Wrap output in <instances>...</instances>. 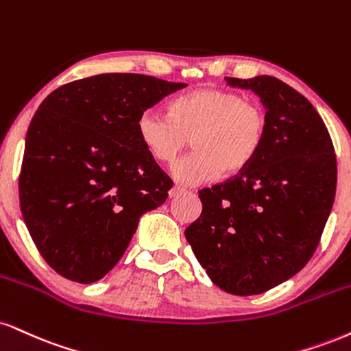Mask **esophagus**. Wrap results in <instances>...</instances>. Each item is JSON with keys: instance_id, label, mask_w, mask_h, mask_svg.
I'll use <instances>...</instances> for the list:
<instances>
[{"instance_id": "1", "label": "esophagus", "mask_w": 351, "mask_h": 351, "mask_svg": "<svg viewBox=\"0 0 351 351\" xmlns=\"http://www.w3.org/2000/svg\"><path fill=\"white\" fill-rule=\"evenodd\" d=\"M168 194H170V197H178V196H181V194H184V189L175 186V188L170 189V193H168Z\"/></svg>"}]
</instances>
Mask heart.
<instances>
[{
    "label": "heart",
    "mask_w": 351,
    "mask_h": 351,
    "mask_svg": "<svg viewBox=\"0 0 351 351\" xmlns=\"http://www.w3.org/2000/svg\"><path fill=\"white\" fill-rule=\"evenodd\" d=\"M137 137L149 157L171 165L191 141L194 154L171 168L184 186L240 175L255 162L268 135V116L258 103L223 88H197L168 103L167 116H138Z\"/></svg>",
    "instance_id": "1"
}]
</instances>
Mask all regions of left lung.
Returning a JSON list of instances; mask_svg holds the SVG:
<instances>
[{
  "mask_svg": "<svg viewBox=\"0 0 351 351\" xmlns=\"http://www.w3.org/2000/svg\"><path fill=\"white\" fill-rule=\"evenodd\" d=\"M226 80L260 96L267 141L243 173L201 189V216L184 235L214 285L252 296L314 255L335 199L337 157L322 117L289 84L268 75Z\"/></svg>",
  "mask_w": 351,
  "mask_h": 351,
  "instance_id": "8db88e82",
  "label": "left lung"
}]
</instances>
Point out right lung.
Masks as SVG:
<instances>
[{"mask_svg": "<svg viewBox=\"0 0 351 351\" xmlns=\"http://www.w3.org/2000/svg\"><path fill=\"white\" fill-rule=\"evenodd\" d=\"M184 86L103 73L42 101L27 129L19 202L37 250L63 278L101 280L124 255L142 214L167 201L173 181L143 150L135 124Z\"/></svg>", "mask_w": 351, "mask_h": 351, "instance_id": "obj_1", "label": "right lung"}]
</instances>
